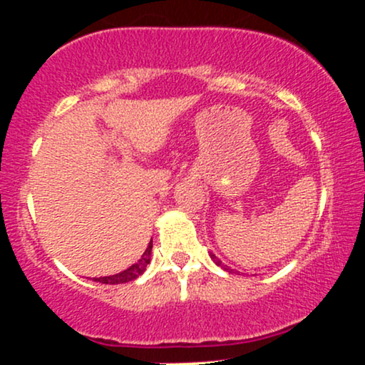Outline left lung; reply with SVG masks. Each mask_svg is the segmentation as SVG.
I'll list each match as a JSON object with an SVG mask.
<instances>
[{
  "label": "left lung",
  "mask_w": 365,
  "mask_h": 365,
  "mask_svg": "<svg viewBox=\"0 0 365 365\" xmlns=\"http://www.w3.org/2000/svg\"><path fill=\"white\" fill-rule=\"evenodd\" d=\"M211 257H212V261H215V262L217 264V266H221V267H223V269H225V271H228V273H235V271H233V269H232V267H228V266H225V264H221V261H220V259H217V257H216V255H215V254H211Z\"/></svg>",
  "instance_id": "obj_1"
}]
</instances>
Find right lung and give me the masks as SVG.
Returning a JSON list of instances; mask_svg holds the SVG:
<instances>
[{
	"label": "right lung",
	"instance_id": "obj_1",
	"mask_svg": "<svg viewBox=\"0 0 365 365\" xmlns=\"http://www.w3.org/2000/svg\"><path fill=\"white\" fill-rule=\"evenodd\" d=\"M150 249H153V240H150V244L148 245V249H145V252L142 254V257L139 259V261H137L135 264H132L128 269L121 271V273H118V274L104 276V278H94V282L106 283V284H118V283L133 282V279L139 278V276L145 271V267H148V264L150 261Z\"/></svg>",
	"mask_w": 365,
	"mask_h": 365
}]
</instances>
